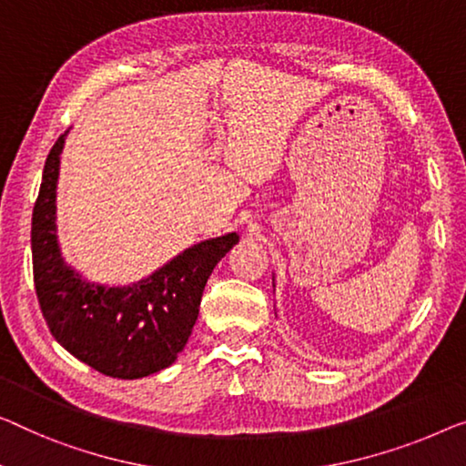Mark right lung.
Here are the masks:
<instances>
[{"label": "right lung", "instance_id": "obj_1", "mask_svg": "<svg viewBox=\"0 0 466 466\" xmlns=\"http://www.w3.org/2000/svg\"><path fill=\"white\" fill-rule=\"evenodd\" d=\"M65 137L46 158L33 209V280L41 314L56 341L94 370L113 379L148 377L176 362L188 343L205 284L238 236L198 242L129 287L87 282L62 261L56 240V182Z\"/></svg>", "mask_w": 466, "mask_h": 466}]
</instances>
